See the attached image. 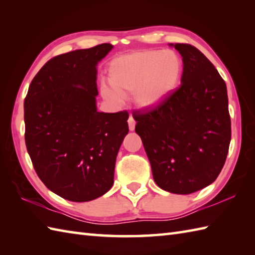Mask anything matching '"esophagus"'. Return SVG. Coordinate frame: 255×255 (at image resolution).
<instances>
[{
    "label": "esophagus",
    "instance_id": "34e87169",
    "mask_svg": "<svg viewBox=\"0 0 255 255\" xmlns=\"http://www.w3.org/2000/svg\"><path fill=\"white\" fill-rule=\"evenodd\" d=\"M128 126H129V130L130 131L134 130V127H136V122H134L132 116H129V118H128Z\"/></svg>",
    "mask_w": 255,
    "mask_h": 255
}]
</instances>
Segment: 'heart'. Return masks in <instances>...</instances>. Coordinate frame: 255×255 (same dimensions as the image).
Here are the masks:
<instances>
[{"label":"heart","instance_id":"b5f03b06","mask_svg":"<svg viewBox=\"0 0 255 255\" xmlns=\"http://www.w3.org/2000/svg\"><path fill=\"white\" fill-rule=\"evenodd\" d=\"M182 73V59L174 51H136L111 62L108 80L112 88L103 84L102 95L107 101L121 103L133 93L139 107H154L177 89Z\"/></svg>","mask_w":255,"mask_h":255}]
</instances>
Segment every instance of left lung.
Here are the masks:
<instances>
[{"instance_id": "obj_1", "label": "left lung", "mask_w": 255, "mask_h": 255, "mask_svg": "<svg viewBox=\"0 0 255 255\" xmlns=\"http://www.w3.org/2000/svg\"><path fill=\"white\" fill-rule=\"evenodd\" d=\"M181 86L154 110L133 116L156 185L173 194L197 192L218 177L231 140L228 95L204 53L175 44Z\"/></svg>"}]
</instances>
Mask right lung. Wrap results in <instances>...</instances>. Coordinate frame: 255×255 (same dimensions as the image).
<instances>
[{"label":"right lung","mask_w":255,"mask_h":255,"mask_svg":"<svg viewBox=\"0 0 255 255\" xmlns=\"http://www.w3.org/2000/svg\"><path fill=\"white\" fill-rule=\"evenodd\" d=\"M113 49L102 44L53 57L32 79L24 101L25 142L41 182L82 203L110 191L128 112L96 108V66Z\"/></svg>","instance_id":"obj_1"}]
</instances>
